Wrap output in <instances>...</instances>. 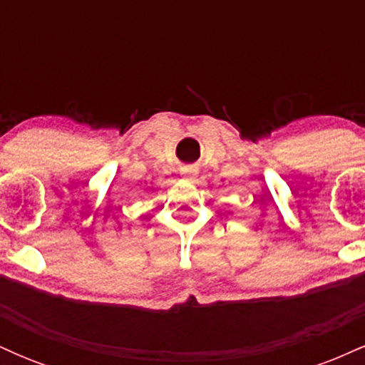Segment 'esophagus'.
<instances>
[{"instance_id": "1", "label": "esophagus", "mask_w": 365, "mask_h": 365, "mask_svg": "<svg viewBox=\"0 0 365 365\" xmlns=\"http://www.w3.org/2000/svg\"><path fill=\"white\" fill-rule=\"evenodd\" d=\"M182 177L185 180H192V178H194V171H192L190 168H183L182 170Z\"/></svg>"}]
</instances>
